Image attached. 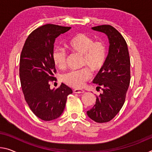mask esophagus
<instances>
[{
  "mask_svg": "<svg viewBox=\"0 0 152 152\" xmlns=\"http://www.w3.org/2000/svg\"><path fill=\"white\" fill-rule=\"evenodd\" d=\"M85 91L83 90V89H80V88H75L74 90V93H84Z\"/></svg>",
  "mask_w": 152,
  "mask_h": 152,
  "instance_id": "obj_1",
  "label": "esophagus"
}]
</instances>
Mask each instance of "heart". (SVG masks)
<instances>
[{
    "label": "heart",
    "instance_id": "heart-1",
    "mask_svg": "<svg viewBox=\"0 0 152 152\" xmlns=\"http://www.w3.org/2000/svg\"><path fill=\"white\" fill-rule=\"evenodd\" d=\"M66 47L70 51L83 56L82 65L87 66L91 71L98 72L104 66L107 58V48L102 41L94 42L93 39L85 34L79 33L72 37L66 42ZM53 60L59 69L66 66V55L61 49H57L53 53ZM91 77L88 69L72 71L64 74L63 81L67 85L80 88Z\"/></svg>",
    "mask_w": 152,
    "mask_h": 152
}]
</instances>
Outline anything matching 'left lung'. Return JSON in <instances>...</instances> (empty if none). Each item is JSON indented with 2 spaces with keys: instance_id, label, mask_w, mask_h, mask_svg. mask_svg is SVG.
Returning <instances> with one entry per match:
<instances>
[{
  "instance_id": "obj_1",
  "label": "left lung",
  "mask_w": 152,
  "mask_h": 152,
  "mask_svg": "<svg viewBox=\"0 0 152 152\" xmlns=\"http://www.w3.org/2000/svg\"><path fill=\"white\" fill-rule=\"evenodd\" d=\"M91 29L106 34L110 43L104 66L93 80L103 93L97 97L95 105L86 112L91 120L103 123L114 118L123 106L131 80V62L128 46L116 29L110 25Z\"/></svg>"
}]
</instances>
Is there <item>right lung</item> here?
Instances as JSON below:
<instances>
[{
    "instance_id": "obj_1",
    "label": "right lung",
    "mask_w": 152,
    "mask_h": 152,
    "mask_svg": "<svg viewBox=\"0 0 152 152\" xmlns=\"http://www.w3.org/2000/svg\"><path fill=\"white\" fill-rule=\"evenodd\" d=\"M70 27L46 24L28 36L20 56V76L26 102L38 118L50 121L63 113L71 88L61 83L50 89L49 82L55 80L53 60L55 38Z\"/></svg>"
}]
</instances>
